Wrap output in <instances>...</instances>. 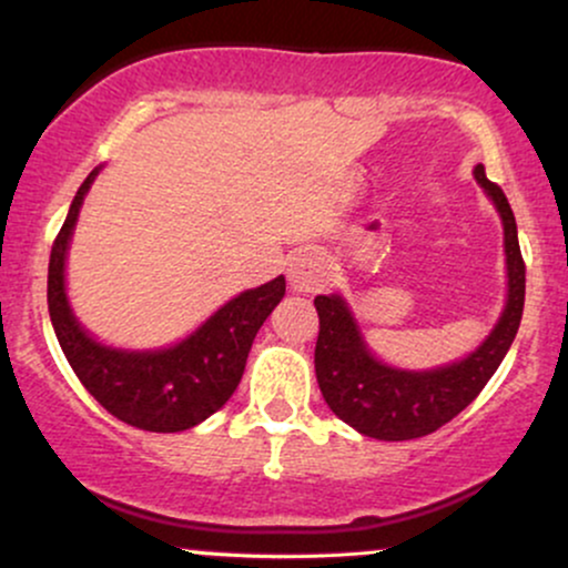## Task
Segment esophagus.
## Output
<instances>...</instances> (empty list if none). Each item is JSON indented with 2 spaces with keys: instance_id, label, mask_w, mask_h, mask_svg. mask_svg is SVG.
Returning <instances> with one entry per match:
<instances>
[{
  "instance_id": "obj_1",
  "label": "esophagus",
  "mask_w": 568,
  "mask_h": 568,
  "mask_svg": "<svg viewBox=\"0 0 568 568\" xmlns=\"http://www.w3.org/2000/svg\"><path fill=\"white\" fill-rule=\"evenodd\" d=\"M288 283L298 293H317L328 283V264L317 253L298 251L288 262Z\"/></svg>"
}]
</instances>
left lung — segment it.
<instances>
[{"instance_id":"obj_1","label":"left lung","mask_w":568,"mask_h":568,"mask_svg":"<svg viewBox=\"0 0 568 568\" xmlns=\"http://www.w3.org/2000/svg\"><path fill=\"white\" fill-rule=\"evenodd\" d=\"M475 179L497 205L505 226L507 304L494 331L465 361L433 371H403L376 361L363 342L347 302L336 293L317 296L321 334L315 344V374L331 410L357 433L379 440H410L452 422L478 397L505 361L526 296V264L520 256L518 226L505 192L475 165Z\"/></svg>"}]
</instances>
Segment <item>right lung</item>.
Wrapping results in <instances>:
<instances>
[{
    "mask_svg": "<svg viewBox=\"0 0 568 568\" xmlns=\"http://www.w3.org/2000/svg\"><path fill=\"white\" fill-rule=\"evenodd\" d=\"M98 171L101 168L77 189L69 216L50 251V321L69 366L109 414L149 433H181L216 414L237 389L253 338L285 296V277L280 275L234 296L175 347L154 352L103 347L77 323L63 285L71 232Z\"/></svg>",
    "mask_w": 568,
    "mask_h": 568,
    "instance_id": "add662e5",
    "label": "right lung"
}]
</instances>
